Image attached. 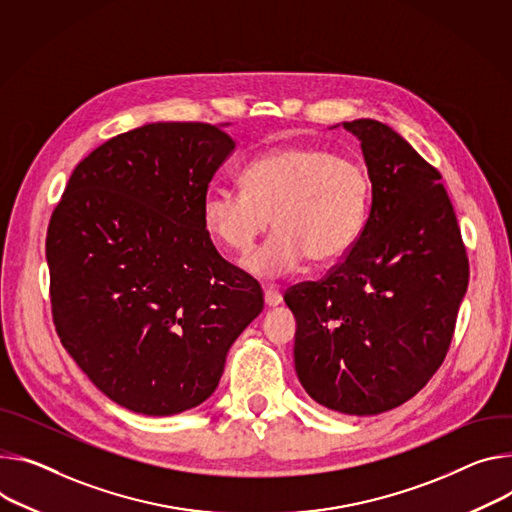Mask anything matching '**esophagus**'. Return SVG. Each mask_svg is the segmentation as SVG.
Listing matches in <instances>:
<instances>
[{
  "mask_svg": "<svg viewBox=\"0 0 512 512\" xmlns=\"http://www.w3.org/2000/svg\"><path fill=\"white\" fill-rule=\"evenodd\" d=\"M263 298H265V306L267 308H275V306H280L284 302L282 292L275 290V288H265L263 290Z\"/></svg>",
  "mask_w": 512,
  "mask_h": 512,
  "instance_id": "34e87169",
  "label": "esophagus"
}]
</instances>
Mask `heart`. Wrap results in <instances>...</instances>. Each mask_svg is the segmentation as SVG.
Listing matches in <instances>:
<instances>
[{"label": "heart", "instance_id": "b5f03b06", "mask_svg": "<svg viewBox=\"0 0 512 512\" xmlns=\"http://www.w3.org/2000/svg\"><path fill=\"white\" fill-rule=\"evenodd\" d=\"M243 189L210 188L202 224L222 247L247 253L273 222V235L245 259V269L275 280L308 259L331 265L359 241L367 222L371 181L365 167L308 145H284L251 159Z\"/></svg>", "mask_w": 512, "mask_h": 512}]
</instances>
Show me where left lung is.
Returning <instances> with one entry per match:
<instances>
[{
	"label": "left lung",
	"instance_id": "1",
	"mask_svg": "<svg viewBox=\"0 0 512 512\" xmlns=\"http://www.w3.org/2000/svg\"><path fill=\"white\" fill-rule=\"evenodd\" d=\"M361 143L371 208L359 241L318 284L290 290L294 365L308 396L343 414L392 410L445 359L468 257L441 175L378 120L341 122Z\"/></svg>",
	"mask_w": 512,
	"mask_h": 512
}]
</instances>
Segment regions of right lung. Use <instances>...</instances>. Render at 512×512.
I'll use <instances>...</instances> for the list:
<instances>
[{
  "label": "right lung",
  "instance_id": "add662e5",
  "mask_svg": "<svg viewBox=\"0 0 512 512\" xmlns=\"http://www.w3.org/2000/svg\"><path fill=\"white\" fill-rule=\"evenodd\" d=\"M228 124L151 122L73 171L46 235L63 347L112 402L171 416L208 400L228 349L263 310L226 263L202 198L235 151Z\"/></svg>",
  "mask_w": 512,
  "mask_h": 512
}]
</instances>
